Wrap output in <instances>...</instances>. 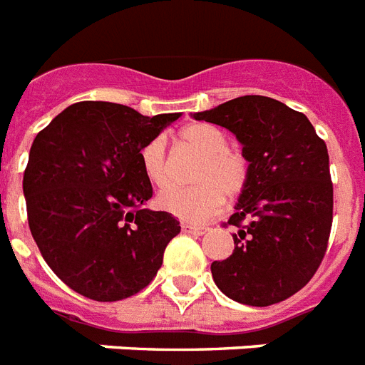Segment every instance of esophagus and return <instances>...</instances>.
I'll use <instances>...</instances> for the list:
<instances>
[{"instance_id":"esophagus-1","label":"esophagus","mask_w":365,"mask_h":365,"mask_svg":"<svg viewBox=\"0 0 365 365\" xmlns=\"http://www.w3.org/2000/svg\"><path fill=\"white\" fill-rule=\"evenodd\" d=\"M180 230L182 233H190V235H203L205 233V228H201V226H194V224H180Z\"/></svg>"}]
</instances>
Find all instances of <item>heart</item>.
<instances>
[{"instance_id": "1", "label": "heart", "mask_w": 365, "mask_h": 365, "mask_svg": "<svg viewBox=\"0 0 365 365\" xmlns=\"http://www.w3.org/2000/svg\"><path fill=\"white\" fill-rule=\"evenodd\" d=\"M180 141L203 156L192 180L194 186H171L160 192L158 207L162 211L185 220L201 224L222 209L224 196L235 197L247 182V162L241 154L228 148V137L211 124H190L180 130ZM141 165L147 179L158 188L169 185L165 141L156 137L141 150Z\"/></svg>"}]
</instances>
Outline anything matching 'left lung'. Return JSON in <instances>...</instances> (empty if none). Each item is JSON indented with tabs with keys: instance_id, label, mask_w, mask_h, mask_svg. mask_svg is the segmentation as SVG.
<instances>
[{
	"instance_id": "left-lung-1",
	"label": "left lung",
	"mask_w": 365,
	"mask_h": 365,
	"mask_svg": "<svg viewBox=\"0 0 365 365\" xmlns=\"http://www.w3.org/2000/svg\"><path fill=\"white\" fill-rule=\"evenodd\" d=\"M196 120L226 128L249 162L228 224L232 256L212 262V281L233 302L267 307L302 290L326 255L334 186L326 143L303 113L265 96H243Z\"/></svg>"
}]
</instances>
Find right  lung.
I'll use <instances>...</instances> for the list:
<instances>
[{"label": "right lung", "instance_id": "right-lung-1", "mask_svg": "<svg viewBox=\"0 0 365 365\" xmlns=\"http://www.w3.org/2000/svg\"><path fill=\"white\" fill-rule=\"evenodd\" d=\"M179 116L81 101L31 143L22 182L31 235L48 267L75 292L118 302L158 273L180 226L169 212L143 209L153 185L141 150Z\"/></svg>", "mask_w": 365, "mask_h": 365}]
</instances>
